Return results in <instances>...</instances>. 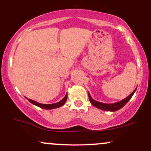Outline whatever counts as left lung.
<instances>
[{
    "label": "left lung",
    "instance_id": "obj_1",
    "mask_svg": "<svg viewBox=\"0 0 151 151\" xmlns=\"http://www.w3.org/2000/svg\"><path fill=\"white\" fill-rule=\"evenodd\" d=\"M136 89L137 88H135V90H134L133 92H132V93L130 94V95L127 96L126 98L123 99V100H122L121 101H120V102H115V103L106 104V103H102V102H98V101H96V100H94L92 97H91L90 94L89 93H88L89 99V101H90L91 104H92L93 106H94V107H97V108L100 109V110H105V111L115 112V111H117V110H120V109H121L122 107H124V106L126 105L127 102H128L130 99H131L132 95H133L134 93L135 92Z\"/></svg>",
    "mask_w": 151,
    "mask_h": 151
}]
</instances>
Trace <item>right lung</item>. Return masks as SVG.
I'll use <instances>...</instances> for the list:
<instances>
[{"mask_svg":"<svg viewBox=\"0 0 151 151\" xmlns=\"http://www.w3.org/2000/svg\"><path fill=\"white\" fill-rule=\"evenodd\" d=\"M26 99H27V100H29L31 103H32L33 105L38 106V107H41V108L46 109V110H51V109L58 108V107H62V106L64 105V104H65L66 101H67V94H66L65 97H64L62 100L57 102V103H54V104H41V103H39V102H36V101H34V100H31V99H28V98H26Z\"/></svg>","mask_w":151,"mask_h":151,"instance_id":"add662e5","label":"right lung"}]
</instances>
